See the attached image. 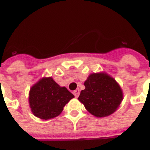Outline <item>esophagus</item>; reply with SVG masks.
Returning a JSON list of instances; mask_svg holds the SVG:
<instances>
[{"instance_id":"esophagus-1","label":"esophagus","mask_w":150,"mask_h":150,"mask_svg":"<svg viewBox=\"0 0 150 150\" xmlns=\"http://www.w3.org/2000/svg\"><path fill=\"white\" fill-rule=\"evenodd\" d=\"M74 96H75V97H76V98H77L78 96H79V94H80V90H79V89H76V90H74Z\"/></svg>"}]
</instances>
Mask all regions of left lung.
I'll return each instance as SVG.
<instances>
[{
	"label": "left lung",
	"mask_w": 150,
	"mask_h": 150,
	"mask_svg": "<svg viewBox=\"0 0 150 150\" xmlns=\"http://www.w3.org/2000/svg\"><path fill=\"white\" fill-rule=\"evenodd\" d=\"M78 100L86 110L96 117H106L119 108L123 99L120 84L105 72L93 73L84 82Z\"/></svg>",
	"instance_id": "1"
}]
</instances>
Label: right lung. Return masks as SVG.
I'll return each instance as SVG.
<instances>
[{
  "label": "right lung",
  "mask_w": 150,
  "mask_h": 150,
  "mask_svg": "<svg viewBox=\"0 0 150 150\" xmlns=\"http://www.w3.org/2000/svg\"><path fill=\"white\" fill-rule=\"evenodd\" d=\"M74 97L65 86H60L51 76H44L30 87L28 101L35 117L50 120L59 116L65 105Z\"/></svg>",
  "instance_id": "1"
}]
</instances>
